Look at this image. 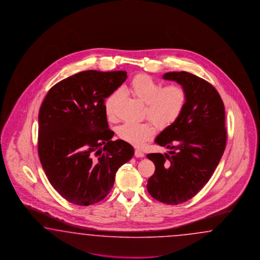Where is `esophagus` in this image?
Returning <instances> with one entry per match:
<instances>
[{
  "label": "esophagus",
  "instance_id": "34e87169",
  "mask_svg": "<svg viewBox=\"0 0 260 260\" xmlns=\"http://www.w3.org/2000/svg\"><path fill=\"white\" fill-rule=\"evenodd\" d=\"M134 155L136 157H144V152L140 150H135L134 151Z\"/></svg>",
  "mask_w": 260,
  "mask_h": 260
}]
</instances>
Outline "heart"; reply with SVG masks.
Returning a JSON list of instances; mask_svg holds the SVG:
<instances>
[{"mask_svg":"<svg viewBox=\"0 0 260 260\" xmlns=\"http://www.w3.org/2000/svg\"><path fill=\"white\" fill-rule=\"evenodd\" d=\"M129 90L139 100L146 104V115L158 126L173 125L181 116L187 104V91L181 85H163L149 74L135 75L129 83ZM119 90L107 98L105 111L110 119L115 117V106ZM118 136L124 141L141 147L154 134V126L150 122H126L119 126Z\"/></svg>","mask_w":260,"mask_h":260,"instance_id":"b5f03b06","label":"heart"}]
</instances>
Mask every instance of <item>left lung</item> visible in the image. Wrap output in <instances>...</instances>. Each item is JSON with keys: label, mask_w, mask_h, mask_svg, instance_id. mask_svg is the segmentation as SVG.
<instances>
[{"label": "left lung", "mask_w": 260, "mask_h": 260, "mask_svg": "<svg viewBox=\"0 0 260 260\" xmlns=\"http://www.w3.org/2000/svg\"><path fill=\"white\" fill-rule=\"evenodd\" d=\"M187 91V104L179 119L155 138L169 149L165 154L150 153L155 165L147 189L151 197L168 205H178L194 197L211 179L227 142L225 108L213 85L186 71L168 72Z\"/></svg>", "instance_id": "8db88e82"}]
</instances>
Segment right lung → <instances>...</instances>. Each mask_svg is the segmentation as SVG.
<instances>
[{
	"instance_id": "obj_1",
	"label": "right lung",
	"mask_w": 260,
	"mask_h": 260,
	"mask_svg": "<svg viewBox=\"0 0 260 260\" xmlns=\"http://www.w3.org/2000/svg\"><path fill=\"white\" fill-rule=\"evenodd\" d=\"M126 71H86L49 89L39 111L38 153L51 186L72 204L103 200L115 173L134 154L123 140L112 141L105 100L125 81Z\"/></svg>"
}]
</instances>
